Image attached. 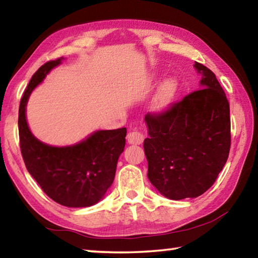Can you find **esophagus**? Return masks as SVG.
<instances>
[{
    "label": "esophagus",
    "instance_id": "34e87169",
    "mask_svg": "<svg viewBox=\"0 0 258 258\" xmlns=\"http://www.w3.org/2000/svg\"><path fill=\"white\" fill-rule=\"evenodd\" d=\"M145 141V135L139 131H133L127 135V142L131 145H141Z\"/></svg>",
    "mask_w": 258,
    "mask_h": 258
}]
</instances>
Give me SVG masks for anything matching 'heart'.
<instances>
[{
  "label": "heart",
  "mask_w": 258,
  "mask_h": 258,
  "mask_svg": "<svg viewBox=\"0 0 258 258\" xmlns=\"http://www.w3.org/2000/svg\"><path fill=\"white\" fill-rule=\"evenodd\" d=\"M177 90V83L173 78H168L165 82H163L159 86L158 91L152 101V107L155 110H163L169 103L172 102L173 98L175 97Z\"/></svg>",
  "instance_id": "1"
}]
</instances>
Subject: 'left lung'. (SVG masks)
I'll use <instances>...</instances> for the list:
<instances>
[{
  "label": "left lung",
  "mask_w": 258,
  "mask_h": 258,
  "mask_svg": "<svg viewBox=\"0 0 258 258\" xmlns=\"http://www.w3.org/2000/svg\"><path fill=\"white\" fill-rule=\"evenodd\" d=\"M203 89L158 112H148L143 142L148 177L173 200L196 198L216 181L231 147L230 106L211 69L196 61Z\"/></svg>",
  "instance_id": "1"
}]
</instances>
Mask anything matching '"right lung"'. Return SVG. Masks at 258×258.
<instances>
[{"mask_svg":"<svg viewBox=\"0 0 258 258\" xmlns=\"http://www.w3.org/2000/svg\"><path fill=\"white\" fill-rule=\"evenodd\" d=\"M47 61L34 74L19 106V142L26 168L55 203L89 207L101 200L115 178L117 161L125 148L126 128L98 131L81 143L52 147L34 137L26 120L29 94L46 74L61 62Z\"/></svg>","mask_w":258,"mask_h":258,"instance_id":"add662e5","label":"right lung"}]
</instances>
